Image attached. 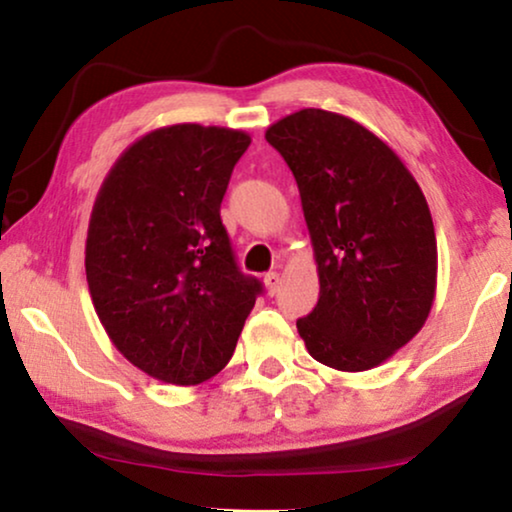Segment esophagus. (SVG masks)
I'll return each instance as SVG.
<instances>
[{"mask_svg": "<svg viewBox=\"0 0 512 512\" xmlns=\"http://www.w3.org/2000/svg\"><path fill=\"white\" fill-rule=\"evenodd\" d=\"M263 282H265V289H268L270 296H275V293L279 291V284H282V277H279L277 272H268V275L263 277Z\"/></svg>", "mask_w": 512, "mask_h": 512, "instance_id": "esophagus-1", "label": "esophagus"}]
</instances>
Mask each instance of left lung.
<instances>
[{
	"instance_id": "obj_1",
	"label": "left lung",
	"mask_w": 512,
	"mask_h": 512,
	"mask_svg": "<svg viewBox=\"0 0 512 512\" xmlns=\"http://www.w3.org/2000/svg\"><path fill=\"white\" fill-rule=\"evenodd\" d=\"M300 191L319 303L298 333L312 359L361 373L415 338L436 298L438 247L417 179L391 146L335 111L300 109L265 130Z\"/></svg>"
}]
</instances>
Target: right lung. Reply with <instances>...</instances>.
<instances>
[{"instance_id": "right-lung-1", "label": "right lung", "mask_w": 512, "mask_h": 512, "mask_svg": "<svg viewBox=\"0 0 512 512\" xmlns=\"http://www.w3.org/2000/svg\"><path fill=\"white\" fill-rule=\"evenodd\" d=\"M251 137L177 123L125 149L97 191L86 279L114 347L153 380L207 382L235 352L261 282L242 275L221 223Z\"/></svg>"}]
</instances>
